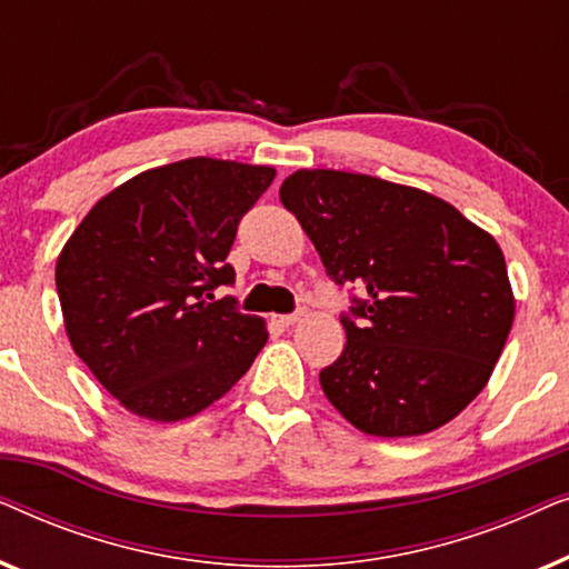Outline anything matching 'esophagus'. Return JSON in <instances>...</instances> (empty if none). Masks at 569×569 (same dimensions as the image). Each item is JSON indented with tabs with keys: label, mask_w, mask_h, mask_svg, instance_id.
<instances>
[{
	"label": "esophagus",
	"mask_w": 569,
	"mask_h": 569,
	"mask_svg": "<svg viewBox=\"0 0 569 569\" xmlns=\"http://www.w3.org/2000/svg\"><path fill=\"white\" fill-rule=\"evenodd\" d=\"M306 313V310H295V313H287V316H277L274 321L279 323V326H292V323H298L300 321V316Z\"/></svg>",
	"instance_id": "esophagus-1"
}]
</instances>
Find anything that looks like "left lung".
I'll use <instances>...</instances> for the list:
<instances>
[{
	"label": "left lung",
	"mask_w": 569,
	"mask_h": 569,
	"mask_svg": "<svg viewBox=\"0 0 569 569\" xmlns=\"http://www.w3.org/2000/svg\"><path fill=\"white\" fill-rule=\"evenodd\" d=\"M279 199L326 274L360 284L345 352L321 370L339 415L378 438H415L477 399L516 300L497 240L432 193L345 170H295Z\"/></svg>",
	"instance_id": "left-lung-1"
}]
</instances>
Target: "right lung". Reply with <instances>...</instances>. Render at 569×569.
<instances>
[{"mask_svg":"<svg viewBox=\"0 0 569 569\" xmlns=\"http://www.w3.org/2000/svg\"><path fill=\"white\" fill-rule=\"evenodd\" d=\"M274 168L189 158L106 193L67 240L57 292L77 357L131 415L178 422L230 391L269 331L236 298L228 253Z\"/></svg>","mask_w":569,"mask_h":569,"instance_id":"add662e5","label":"right lung"}]
</instances>
